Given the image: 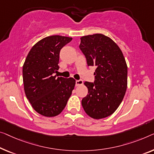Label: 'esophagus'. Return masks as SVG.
<instances>
[{"instance_id": "obj_1", "label": "esophagus", "mask_w": 154, "mask_h": 154, "mask_svg": "<svg viewBox=\"0 0 154 154\" xmlns=\"http://www.w3.org/2000/svg\"><path fill=\"white\" fill-rule=\"evenodd\" d=\"M83 84V81H82V79H79V80H76V86H81V85Z\"/></svg>"}]
</instances>
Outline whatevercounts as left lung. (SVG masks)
<instances>
[{"label":"left lung","mask_w":154,"mask_h":154,"mask_svg":"<svg viewBox=\"0 0 154 154\" xmlns=\"http://www.w3.org/2000/svg\"><path fill=\"white\" fill-rule=\"evenodd\" d=\"M79 48L88 66H95V81L85 82L88 95L82 100L86 114L94 119L113 114L127 88V66L122 52L114 41L102 34L81 37Z\"/></svg>","instance_id":"left-lung-1"}]
</instances>
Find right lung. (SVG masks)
<instances>
[{
	"label": "right lung",
	"instance_id": "add662e5",
	"mask_svg": "<svg viewBox=\"0 0 154 154\" xmlns=\"http://www.w3.org/2000/svg\"><path fill=\"white\" fill-rule=\"evenodd\" d=\"M72 38L54 35L36 43L23 66V81L26 95L33 109L45 117L61 113L66 106L75 80L58 77L60 50Z\"/></svg>",
	"mask_w": 154,
	"mask_h": 154
}]
</instances>
